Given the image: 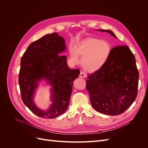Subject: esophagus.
I'll return each mask as SVG.
<instances>
[{"instance_id":"1","label":"esophagus","mask_w":148,"mask_h":148,"mask_svg":"<svg viewBox=\"0 0 148 148\" xmlns=\"http://www.w3.org/2000/svg\"><path fill=\"white\" fill-rule=\"evenodd\" d=\"M86 76H87L86 74L84 72H83V71H81L79 73V77H81V78H85V77H86Z\"/></svg>"}]
</instances>
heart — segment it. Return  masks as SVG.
<instances>
[{"label": "heart", "mask_w": 148, "mask_h": 148, "mask_svg": "<svg viewBox=\"0 0 148 148\" xmlns=\"http://www.w3.org/2000/svg\"><path fill=\"white\" fill-rule=\"evenodd\" d=\"M111 47L106 41L95 38H88L77 44V48L70 49L71 59L78 62L79 56L84 69L89 71H96L100 69L108 60L110 55Z\"/></svg>", "instance_id": "b5f03b06"}]
</instances>
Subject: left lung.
I'll return each instance as SVG.
<instances>
[{
    "label": "left lung",
    "mask_w": 148,
    "mask_h": 148,
    "mask_svg": "<svg viewBox=\"0 0 148 148\" xmlns=\"http://www.w3.org/2000/svg\"><path fill=\"white\" fill-rule=\"evenodd\" d=\"M99 30L117 38L110 30ZM138 80L135 57L130 49L127 46L114 47L106 64L88 76L86 86L93 108L106 115L123 113L136 99Z\"/></svg>",
    "instance_id": "left-lung-1"
}]
</instances>
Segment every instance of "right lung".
Here are the masks:
<instances>
[{
    "label": "right lung",
    "instance_id": "1",
    "mask_svg": "<svg viewBox=\"0 0 148 148\" xmlns=\"http://www.w3.org/2000/svg\"><path fill=\"white\" fill-rule=\"evenodd\" d=\"M65 39L57 33L48 34L31 43L21 59L18 82L21 99L33 114L44 119H53L63 114L69 106L73 83L78 77V69H70ZM43 78L53 86V101L47 111L39 110L32 97L37 82Z\"/></svg>",
    "mask_w": 148,
    "mask_h": 148
}]
</instances>
